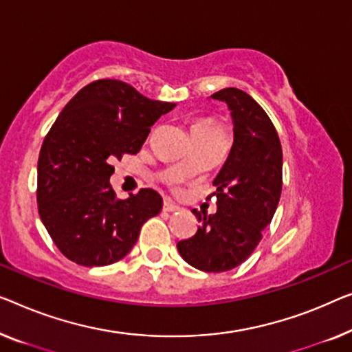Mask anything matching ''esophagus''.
<instances>
[{
    "label": "esophagus",
    "instance_id": "1",
    "mask_svg": "<svg viewBox=\"0 0 352 352\" xmlns=\"http://www.w3.org/2000/svg\"><path fill=\"white\" fill-rule=\"evenodd\" d=\"M180 210V207L175 206V204H172L170 201H164V204H162V212H169V213H175Z\"/></svg>",
    "mask_w": 352,
    "mask_h": 352
}]
</instances>
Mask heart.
<instances>
[{"label": "heart", "instance_id": "obj_1", "mask_svg": "<svg viewBox=\"0 0 352 352\" xmlns=\"http://www.w3.org/2000/svg\"><path fill=\"white\" fill-rule=\"evenodd\" d=\"M213 126H218L217 122L213 120H196L192 124V129H199V128H213Z\"/></svg>", "mask_w": 352, "mask_h": 352}]
</instances>
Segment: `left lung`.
I'll return each instance as SVG.
<instances>
[{
	"instance_id": "1",
	"label": "left lung",
	"mask_w": 352,
	"mask_h": 352,
	"mask_svg": "<svg viewBox=\"0 0 352 352\" xmlns=\"http://www.w3.org/2000/svg\"><path fill=\"white\" fill-rule=\"evenodd\" d=\"M230 109L234 144L213 180L217 213L196 214L201 226L177 243L188 264L202 272L232 270L250 258L278 207L283 186V150L274 123L248 93L224 88L212 94Z\"/></svg>"
}]
</instances>
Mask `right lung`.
I'll return each mask as SVG.
<instances>
[{"mask_svg": "<svg viewBox=\"0 0 352 352\" xmlns=\"http://www.w3.org/2000/svg\"><path fill=\"white\" fill-rule=\"evenodd\" d=\"M174 106L101 78L61 110L41 146L36 194L42 223L67 259L85 267L123 259L142 224L161 212L155 190L117 199L109 180L112 162L138 153L151 126Z\"/></svg>", "mask_w": 352, "mask_h": 352, "instance_id": "add662e5", "label": "right lung"}]
</instances>
